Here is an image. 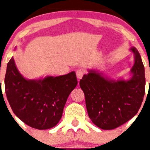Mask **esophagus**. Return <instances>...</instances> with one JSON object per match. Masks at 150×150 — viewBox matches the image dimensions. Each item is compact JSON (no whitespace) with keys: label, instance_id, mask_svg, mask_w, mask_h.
Listing matches in <instances>:
<instances>
[{"label":"esophagus","instance_id":"esophagus-1","mask_svg":"<svg viewBox=\"0 0 150 150\" xmlns=\"http://www.w3.org/2000/svg\"><path fill=\"white\" fill-rule=\"evenodd\" d=\"M85 74V71L83 69H78V70H77L76 72V75H77V78H78V79H81V78H83V75Z\"/></svg>","mask_w":150,"mask_h":150}]
</instances>
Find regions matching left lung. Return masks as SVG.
<instances>
[{
	"mask_svg": "<svg viewBox=\"0 0 150 150\" xmlns=\"http://www.w3.org/2000/svg\"><path fill=\"white\" fill-rule=\"evenodd\" d=\"M134 54L132 77L128 81L107 79L95 70H88L80 81L86 109L93 124L104 130L120 126L137 115L145 93L144 67L138 50Z\"/></svg>",
	"mask_w": 150,
	"mask_h": 150,
	"instance_id": "left-lung-1",
	"label": "left lung"
}]
</instances>
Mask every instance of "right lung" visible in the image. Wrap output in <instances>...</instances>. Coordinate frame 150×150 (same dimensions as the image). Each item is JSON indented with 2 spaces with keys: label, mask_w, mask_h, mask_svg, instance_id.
I'll return each instance as SVG.
<instances>
[{
  "label": "right lung",
  "mask_w": 150,
  "mask_h": 150,
  "mask_svg": "<svg viewBox=\"0 0 150 150\" xmlns=\"http://www.w3.org/2000/svg\"><path fill=\"white\" fill-rule=\"evenodd\" d=\"M77 84L75 72L27 80L19 73L13 57L7 64L5 91L8 103L22 122L36 129H48L58 123L67 99Z\"/></svg>",
  "instance_id": "add662e5"
}]
</instances>
